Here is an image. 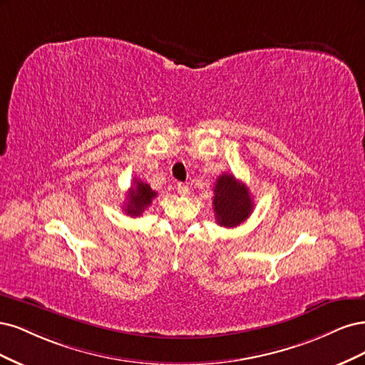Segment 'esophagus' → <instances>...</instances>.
Segmentation results:
<instances>
[{"label":"esophagus","mask_w":365,"mask_h":365,"mask_svg":"<svg viewBox=\"0 0 365 365\" xmlns=\"http://www.w3.org/2000/svg\"><path fill=\"white\" fill-rule=\"evenodd\" d=\"M178 192H179L182 197L187 195V194H190V186L185 185V183H179V185H178Z\"/></svg>","instance_id":"esophagus-1"}]
</instances>
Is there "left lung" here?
Returning <instances> with one entry per match:
<instances>
[{"mask_svg": "<svg viewBox=\"0 0 365 365\" xmlns=\"http://www.w3.org/2000/svg\"><path fill=\"white\" fill-rule=\"evenodd\" d=\"M212 205L217 222L225 227L240 226L253 210L249 187L226 173L217 179Z\"/></svg>", "mask_w": 365, "mask_h": 365, "instance_id": "8db88e82", "label": "left lung"}]
</instances>
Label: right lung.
Here are the masks:
<instances>
[{
	"label": "right lung",
	"mask_w": 365,
	"mask_h": 365,
	"mask_svg": "<svg viewBox=\"0 0 365 365\" xmlns=\"http://www.w3.org/2000/svg\"><path fill=\"white\" fill-rule=\"evenodd\" d=\"M156 195L158 194L151 190L148 183L135 179L133 186L130 187V192L127 194V202L124 206L125 214L130 217L143 215L144 210L151 205L153 198Z\"/></svg>",
	"instance_id": "right-lung-1"
}]
</instances>
